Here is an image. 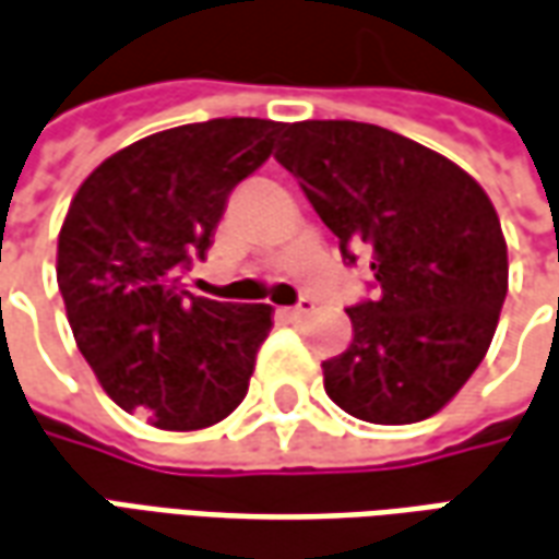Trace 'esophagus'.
Here are the masks:
<instances>
[{
  "label": "esophagus",
  "instance_id": "obj_1",
  "mask_svg": "<svg viewBox=\"0 0 559 559\" xmlns=\"http://www.w3.org/2000/svg\"><path fill=\"white\" fill-rule=\"evenodd\" d=\"M313 310H317V304L310 301V298H301V301L295 304V307H288L286 313H288V317H292V319H304V317H310Z\"/></svg>",
  "mask_w": 559,
  "mask_h": 559
}]
</instances>
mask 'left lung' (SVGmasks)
I'll list each match as a JSON object with an SVG mask.
<instances>
[{"label":"left lung","instance_id":"8db88e82","mask_svg":"<svg viewBox=\"0 0 559 559\" xmlns=\"http://www.w3.org/2000/svg\"><path fill=\"white\" fill-rule=\"evenodd\" d=\"M276 160L341 255H371L377 292L346 310L353 344L322 361L325 392L365 423L438 414L490 349L508 246L487 191L432 148L361 121L286 124Z\"/></svg>","mask_w":559,"mask_h":559}]
</instances>
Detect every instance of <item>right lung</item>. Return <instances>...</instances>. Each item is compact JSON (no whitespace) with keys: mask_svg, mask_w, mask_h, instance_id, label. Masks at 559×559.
<instances>
[{"mask_svg":"<svg viewBox=\"0 0 559 559\" xmlns=\"http://www.w3.org/2000/svg\"><path fill=\"white\" fill-rule=\"evenodd\" d=\"M283 130L264 118L160 130L106 157L69 203L57 283L75 344L111 402L157 429H206L246 399L273 307L191 295L182 271Z\"/></svg>","mask_w":559,"mask_h":559,"instance_id":"right-lung-1","label":"right lung"}]
</instances>
